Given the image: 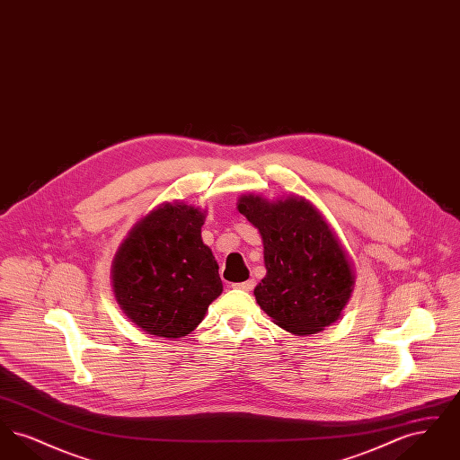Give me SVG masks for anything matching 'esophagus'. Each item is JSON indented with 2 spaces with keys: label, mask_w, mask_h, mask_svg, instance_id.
<instances>
[{
  "label": "esophagus",
  "mask_w": 460,
  "mask_h": 460,
  "mask_svg": "<svg viewBox=\"0 0 460 460\" xmlns=\"http://www.w3.org/2000/svg\"><path fill=\"white\" fill-rule=\"evenodd\" d=\"M233 288L236 289H243V291H252L255 288V281L253 279H248V281H243V283H236L233 285Z\"/></svg>",
  "instance_id": "esophagus-1"
}]
</instances>
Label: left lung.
I'll return each instance as SVG.
<instances>
[{
    "label": "left lung",
    "mask_w": 460,
    "mask_h": 460,
    "mask_svg": "<svg viewBox=\"0 0 460 460\" xmlns=\"http://www.w3.org/2000/svg\"><path fill=\"white\" fill-rule=\"evenodd\" d=\"M238 210L262 236L267 274L253 293L263 312L295 334L334 323L350 298L353 274L328 222L302 198L243 197Z\"/></svg>",
    "instance_id": "1"
}]
</instances>
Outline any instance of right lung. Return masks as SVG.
Returning <instances> with one entry per match:
<instances>
[{
  "mask_svg": "<svg viewBox=\"0 0 460 460\" xmlns=\"http://www.w3.org/2000/svg\"><path fill=\"white\" fill-rule=\"evenodd\" d=\"M201 226L197 208L165 205L136 226L117 253V302L148 334H190L222 291L219 265L201 241Z\"/></svg>",
  "mask_w": 460,
  "mask_h": 460,
  "instance_id": "right-lung-1",
  "label": "right lung"
}]
</instances>
